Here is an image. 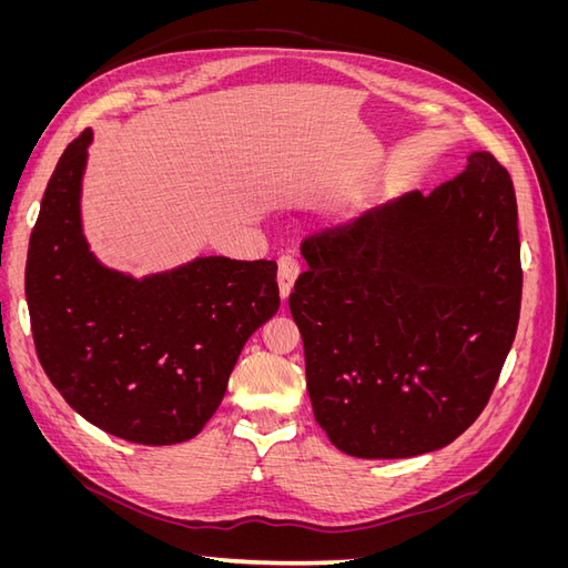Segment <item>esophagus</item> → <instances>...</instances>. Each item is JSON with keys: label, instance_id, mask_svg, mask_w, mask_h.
<instances>
[{"label": "esophagus", "instance_id": "obj_1", "mask_svg": "<svg viewBox=\"0 0 568 568\" xmlns=\"http://www.w3.org/2000/svg\"><path fill=\"white\" fill-rule=\"evenodd\" d=\"M298 272H301V263L296 261L294 255H282L280 257V272H277V282H280V294H282V298L286 301L288 298V294H291V288H294V282H296V277H298Z\"/></svg>", "mask_w": 568, "mask_h": 568}]
</instances>
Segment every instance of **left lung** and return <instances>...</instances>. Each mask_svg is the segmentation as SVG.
I'll return each instance as SVG.
<instances>
[{"instance_id":"left-lung-1","label":"left lung","mask_w":568,"mask_h":568,"mask_svg":"<svg viewBox=\"0 0 568 568\" xmlns=\"http://www.w3.org/2000/svg\"><path fill=\"white\" fill-rule=\"evenodd\" d=\"M288 307L317 424L341 453L443 448L490 400L521 311L517 196L476 151L432 194L409 192L303 239Z\"/></svg>"}]
</instances>
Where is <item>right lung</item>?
<instances>
[{"instance_id":"right-lung-1","label":"right lung","mask_w":568,"mask_h":568,"mask_svg":"<svg viewBox=\"0 0 568 568\" xmlns=\"http://www.w3.org/2000/svg\"><path fill=\"white\" fill-rule=\"evenodd\" d=\"M90 142L84 130L65 146L30 234L36 351L90 424L130 443H182L215 415L244 343L277 313V263L213 255L144 280L99 265L80 225Z\"/></svg>"}]
</instances>
